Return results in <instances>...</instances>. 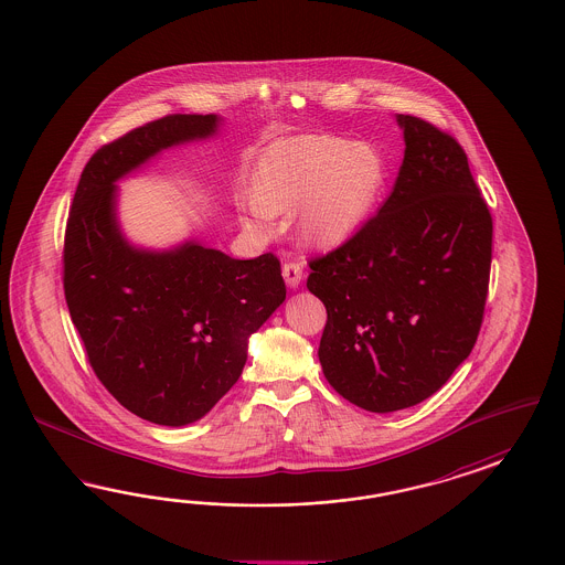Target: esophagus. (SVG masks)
Returning a JSON list of instances; mask_svg holds the SVG:
<instances>
[{
    "instance_id": "obj_1",
    "label": "esophagus",
    "mask_w": 565,
    "mask_h": 565,
    "mask_svg": "<svg viewBox=\"0 0 565 565\" xmlns=\"http://www.w3.org/2000/svg\"><path fill=\"white\" fill-rule=\"evenodd\" d=\"M282 276H285V282H287L289 289H297L299 282H301V278H303V268H301V264H297V262H287V264L282 266Z\"/></svg>"
}]
</instances>
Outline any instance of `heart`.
I'll return each mask as SVG.
<instances>
[{
  "label": "heart",
  "mask_w": 565,
  "mask_h": 565,
  "mask_svg": "<svg viewBox=\"0 0 565 565\" xmlns=\"http://www.w3.org/2000/svg\"><path fill=\"white\" fill-rule=\"evenodd\" d=\"M387 184V163L369 142L339 136H295L274 142L255 163L249 201L255 217L245 231H262V217L299 210V232L316 249L348 243L375 213Z\"/></svg>",
  "instance_id": "b5f03b06"
}]
</instances>
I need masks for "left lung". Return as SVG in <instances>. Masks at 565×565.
Instances as JSON below:
<instances>
[{
  "mask_svg": "<svg viewBox=\"0 0 565 565\" xmlns=\"http://www.w3.org/2000/svg\"><path fill=\"white\" fill-rule=\"evenodd\" d=\"M396 121L406 148L392 194L308 276L327 308L322 373L371 413L423 402L471 354L492 262V217L465 150L418 117Z\"/></svg>",
  "mask_w": 565,
  "mask_h": 565,
  "instance_id": "left-lung-1",
  "label": "left lung"
}]
</instances>
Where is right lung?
Here are the masks:
<instances>
[{
    "label": "right lung",
    "mask_w": 565,
    "mask_h": 565,
    "mask_svg": "<svg viewBox=\"0 0 565 565\" xmlns=\"http://www.w3.org/2000/svg\"><path fill=\"white\" fill-rule=\"evenodd\" d=\"M217 115H169L96 150L64 234V297L87 360L129 413L182 427L205 417L285 301L273 253L234 259L190 238L145 249L117 217V182L168 148L217 134Z\"/></svg>",
    "instance_id": "obj_1"
}]
</instances>
